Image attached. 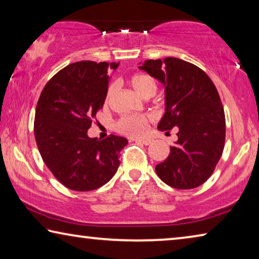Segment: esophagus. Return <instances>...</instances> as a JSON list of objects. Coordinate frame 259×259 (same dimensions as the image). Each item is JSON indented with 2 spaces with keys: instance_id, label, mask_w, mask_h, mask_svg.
Here are the masks:
<instances>
[{
  "instance_id": "34e87169",
  "label": "esophagus",
  "mask_w": 259,
  "mask_h": 259,
  "mask_svg": "<svg viewBox=\"0 0 259 259\" xmlns=\"http://www.w3.org/2000/svg\"><path fill=\"white\" fill-rule=\"evenodd\" d=\"M138 142L144 144V145H151V144L153 143V140L152 139H139Z\"/></svg>"
}]
</instances>
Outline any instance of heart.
<instances>
[{
    "label": "heart",
    "mask_w": 259,
    "mask_h": 259,
    "mask_svg": "<svg viewBox=\"0 0 259 259\" xmlns=\"http://www.w3.org/2000/svg\"><path fill=\"white\" fill-rule=\"evenodd\" d=\"M130 85L139 96L144 98H150L154 96L157 90V82L153 76L145 73H138L129 78ZM114 93V88L111 85L108 88L106 94V103L111 100ZM150 121V116L144 114H126L120 117L116 122V129L121 134L129 136V137H140L145 135L147 131V123Z\"/></svg>",
    "instance_id": "heart-1"
}]
</instances>
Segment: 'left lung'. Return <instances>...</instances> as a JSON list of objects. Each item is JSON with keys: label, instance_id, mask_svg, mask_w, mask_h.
<instances>
[{"label": "left lung", "instance_id": "8db88e82", "mask_svg": "<svg viewBox=\"0 0 259 259\" xmlns=\"http://www.w3.org/2000/svg\"><path fill=\"white\" fill-rule=\"evenodd\" d=\"M139 68L164 85L165 113L157 129L178 128L169 156L155 166L157 176L178 190L202 185L225 144V114L216 87L202 69L174 57L145 60Z\"/></svg>", "mask_w": 259, "mask_h": 259}]
</instances>
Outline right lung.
I'll list each match as a JSON object with an SVG mask.
<instances>
[{
	"label": "right lung",
	"instance_id": "1",
	"mask_svg": "<svg viewBox=\"0 0 259 259\" xmlns=\"http://www.w3.org/2000/svg\"><path fill=\"white\" fill-rule=\"evenodd\" d=\"M117 66L105 61L73 63L51 77L38 98L34 121L37 148L52 175L69 190L102 187L120 165V152L128 140L88 136L106 99L109 68Z\"/></svg>",
	"mask_w": 259,
	"mask_h": 259
}]
</instances>
